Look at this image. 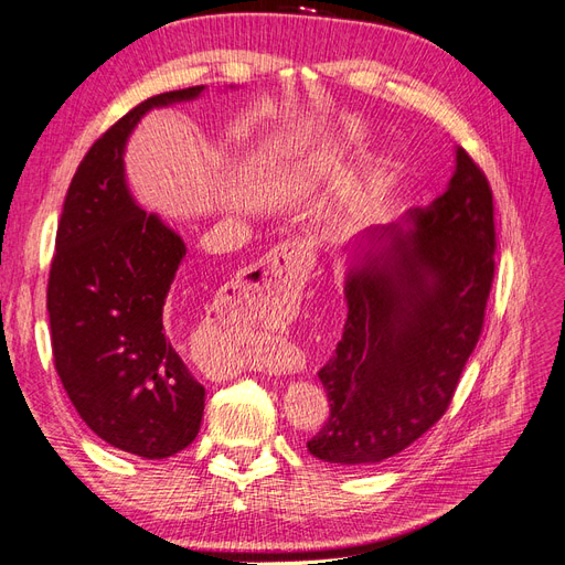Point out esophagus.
<instances>
[{
    "label": "esophagus",
    "instance_id": "34e87169",
    "mask_svg": "<svg viewBox=\"0 0 565 565\" xmlns=\"http://www.w3.org/2000/svg\"><path fill=\"white\" fill-rule=\"evenodd\" d=\"M309 268L311 256L303 247L278 245L264 259H259L243 273V278L237 280V287L256 306L285 303L299 292L306 276H309ZM276 367L282 365L276 363Z\"/></svg>",
    "mask_w": 565,
    "mask_h": 565
}]
</instances>
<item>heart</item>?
Segmentation results:
<instances>
[{
	"label": "heart",
	"mask_w": 565,
	"mask_h": 565,
	"mask_svg": "<svg viewBox=\"0 0 565 565\" xmlns=\"http://www.w3.org/2000/svg\"><path fill=\"white\" fill-rule=\"evenodd\" d=\"M341 156H344V143H328V146H322L318 152H313L309 162H306V169H309V174L328 172L330 167H334L341 160Z\"/></svg>",
	"instance_id": "b5f03b06"
}]
</instances>
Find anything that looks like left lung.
Listing matches in <instances>:
<instances>
[{"instance_id": "left-lung-1", "label": "left lung", "mask_w": 565, "mask_h": 565, "mask_svg": "<svg viewBox=\"0 0 565 565\" xmlns=\"http://www.w3.org/2000/svg\"><path fill=\"white\" fill-rule=\"evenodd\" d=\"M446 193L403 226L355 241L344 280L347 324L318 372L330 417L306 443L330 465L398 455L446 415L483 330L494 278L492 191L465 148Z\"/></svg>"}]
</instances>
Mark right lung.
Returning a JSON list of instances; mask_svg holds the SVG:
<instances>
[{
  "mask_svg": "<svg viewBox=\"0 0 565 565\" xmlns=\"http://www.w3.org/2000/svg\"><path fill=\"white\" fill-rule=\"evenodd\" d=\"M202 92L152 96L89 148L67 188L49 270L51 349L67 398L98 438L146 459L191 446L204 386L188 372L164 324L185 245L158 214L134 202L125 146L150 108Z\"/></svg>",
  "mask_w": 565,
  "mask_h": 565,
  "instance_id": "1",
  "label": "right lung"
}]
</instances>
